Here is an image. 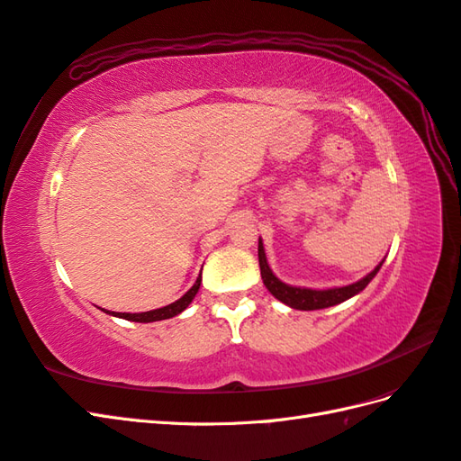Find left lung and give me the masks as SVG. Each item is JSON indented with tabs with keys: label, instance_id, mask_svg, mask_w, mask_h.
Instances as JSON below:
<instances>
[{
	"label": "left lung",
	"instance_id": "obj_1",
	"mask_svg": "<svg viewBox=\"0 0 461 461\" xmlns=\"http://www.w3.org/2000/svg\"><path fill=\"white\" fill-rule=\"evenodd\" d=\"M258 258H259V269H261V278H263L265 288H267L278 302H283V303L290 305V308L300 310V312L325 310V308H330V305H337V303L350 300L352 296L359 294V292L373 281L375 275L379 273V269L383 267V261H384L383 259L371 273H367L364 278H359L357 283L346 285V286H332V288H305V286L286 285L273 273V269L267 263V256H265V248H263L261 239L258 244Z\"/></svg>",
	"mask_w": 461,
	"mask_h": 461
}]
</instances>
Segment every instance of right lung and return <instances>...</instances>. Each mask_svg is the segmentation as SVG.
Here are the masks:
<instances>
[{"instance_id": "add662e5", "label": "right lung", "mask_w": 461, "mask_h": 461, "mask_svg": "<svg viewBox=\"0 0 461 461\" xmlns=\"http://www.w3.org/2000/svg\"><path fill=\"white\" fill-rule=\"evenodd\" d=\"M200 285H202V273H200V276L196 278V283H194V286L186 292L185 296H180L176 302H173V303H169V305H163V308H159V310H149V312H142V313H119V312H105V310H102V312H105V313H109V315H113V317H119V319L134 321V323H153V321L171 319V317H175V315H178V313H183V312L188 308V305H190L192 300H194V296L198 294Z\"/></svg>"}]
</instances>
